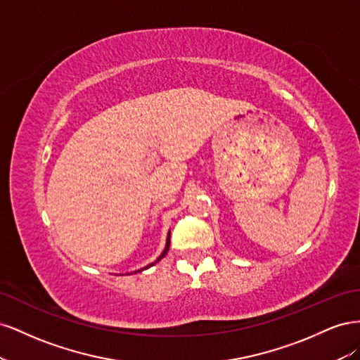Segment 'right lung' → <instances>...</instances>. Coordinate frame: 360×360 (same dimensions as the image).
<instances>
[{"label":"right lung","instance_id":"obj_1","mask_svg":"<svg viewBox=\"0 0 360 360\" xmlns=\"http://www.w3.org/2000/svg\"><path fill=\"white\" fill-rule=\"evenodd\" d=\"M169 236H171V231L168 233V236H167V243H165V249H163L162 250V254L158 257V259L155 261V263H151V264H148V266H146V267H143V269H139V270H135V274H136V271H143L144 269H148V267H151V266H153V264H156L158 263V261H160L163 257H165L167 255V252H168V249H169Z\"/></svg>","mask_w":360,"mask_h":360}]
</instances>
